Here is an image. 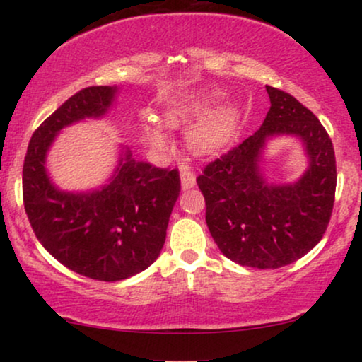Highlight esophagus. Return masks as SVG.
<instances>
[{
    "instance_id": "esophagus-1",
    "label": "esophagus",
    "mask_w": 362,
    "mask_h": 362,
    "mask_svg": "<svg viewBox=\"0 0 362 362\" xmlns=\"http://www.w3.org/2000/svg\"><path fill=\"white\" fill-rule=\"evenodd\" d=\"M194 186H196L194 173H192L189 168H185V170L181 171V189L187 191V189H191V187H194Z\"/></svg>"
}]
</instances>
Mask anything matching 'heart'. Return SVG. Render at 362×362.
<instances>
[{
    "instance_id": "heart-1",
    "label": "heart",
    "mask_w": 362,
    "mask_h": 362,
    "mask_svg": "<svg viewBox=\"0 0 362 362\" xmlns=\"http://www.w3.org/2000/svg\"><path fill=\"white\" fill-rule=\"evenodd\" d=\"M221 93L217 90H206L199 93H185L176 97L165 108L163 118L166 127L180 128L192 118H197L186 132V145L196 156H211L226 148L234 140L240 127V110L235 105H221ZM145 140L156 150H163L170 143L165 128L148 120L143 125Z\"/></svg>"
}]
</instances>
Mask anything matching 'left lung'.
Here are the masks:
<instances>
[{"label":"left lung","mask_w":362,"mask_h":362,"mask_svg":"<svg viewBox=\"0 0 362 362\" xmlns=\"http://www.w3.org/2000/svg\"><path fill=\"white\" fill-rule=\"evenodd\" d=\"M265 88L270 110L262 127L197 177L219 250L262 270L293 264L318 244L336 191L334 150L323 125L290 93ZM280 136L300 139L309 160L304 175L290 183H272L263 171L266 143Z\"/></svg>","instance_id":"obj_1"}]
</instances>
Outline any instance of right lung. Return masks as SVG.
I'll return each instance as SVG.
<instances>
[{
	"label": "right lung",
	"instance_id": "1",
	"mask_svg": "<svg viewBox=\"0 0 362 362\" xmlns=\"http://www.w3.org/2000/svg\"><path fill=\"white\" fill-rule=\"evenodd\" d=\"M117 86L87 87L41 123L23 168L28 219L44 249L78 275L125 280L148 269L165 245L181 185L176 170L136 161L120 146L115 170L98 187L64 191L47 171V153L64 128L103 118L115 105Z\"/></svg>",
	"mask_w": 362,
	"mask_h": 362
}]
</instances>
